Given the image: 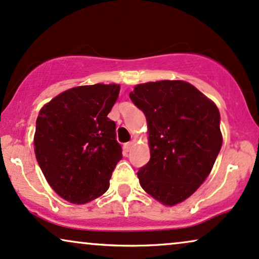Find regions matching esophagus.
<instances>
[{
    "mask_svg": "<svg viewBox=\"0 0 259 259\" xmlns=\"http://www.w3.org/2000/svg\"><path fill=\"white\" fill-rule=\"evenodd\" d=\"M132 145H133L132 142L124 143V144H123V150H124V153H128V151L131 150V148H132Z\"/></svg>",
    "mask_w": 259,
    "mask_h": 259,
    "instance_id": "obj_1",
    "label": "esophagus"
}]
</instances>
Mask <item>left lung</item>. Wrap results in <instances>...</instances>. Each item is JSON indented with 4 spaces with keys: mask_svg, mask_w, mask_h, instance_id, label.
Returning a JSON list of instances; mask_svg holds the SVG:
<instances>
[{
    "mask_svg": "<svg viewBox=\"0 0 259 259\" xmlns=\"http://www.w3.org/2000/svg\"><path fill=\"white\" fill-rule=\"evenodd\" d=\"M130 98L149 130L150 160L137 173L139 183L163 205H177L205 182L220 154V110L184 81L137 84Z\"/></svg>",
    "mask_w": 259,
    "mask_h": 259,
    "instance_id": "1",
    "label": "left lung"
}]
</instances>
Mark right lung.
Instances as JSON below:
<instances>
[{"instance_id": "obj_1", "label": "right lung", "mask_w": 259, "mask_h": 259, "mask_svg": "<svg viewBox=\"0 0 259 259\" xmlns=\"http://www.w3.org/2000/svg\"><path fill=\"white\" fill-rule=\"evenodd\" d=\"M118 92V84L70 88L39 111L36 159L52 189L66 201L82 205L109 189L122 159L116 123L108 117Z\"/></svg>"}]
</instances>
